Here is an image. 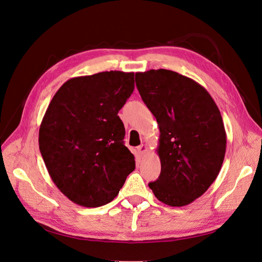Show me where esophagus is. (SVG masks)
Returning a JSON list of instances; mask_svg holds the SVG:
<instances>
[{"mask_svg":"<svg viewBox=\"0 0 262 262\" xmlns=\"http://www.w3.org/2000/svg\"><path fill=\"white\" fill-rule=\"evenodd\" d=\"M137 150H138L139 154H142V155H143V154H145L147 151V146L145 144H142V145L137 147Z\"/></svg>","mask_w":262,"mask_h":262,"instance_id":"1","label":"esophagus"}]
</instances>
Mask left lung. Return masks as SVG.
<instances>
[{
	"label": "left lung",
	"instance_id": "8db88e82",
	"mask_svg": "<svg viewBox=\"0 0 262 262\" xmlns=\"http://www.w3.org/2000/svg\"><path fill=\"white\" fill-rule=\"evenodd\" d=\"M135 77L160 132L162 170L149 188L166 205H189L209 188L224 163L227 137L220 111L203 86L176 72L149 70Z\"/></svg>",
	"mask_w": 262,
	"mask_h": 262
}]
</instances>
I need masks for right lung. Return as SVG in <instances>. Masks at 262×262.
<instances>
[{"instance_id":"1","label":"right lung","mask_w":262,"mask_h":262,"mask_svg":"<svg viewBox=\"0 0 262 262\" xmlns=\"http://www.w3.org/2000/svg\"><path fill=\"white\" fill-rule=\"evenodd\" d=\"M134 84V73L102 72L69 79L52 98L39 126V150L52 180L73 203H111L135 169L117 115Z\"/></svg>"}]
</instances>
